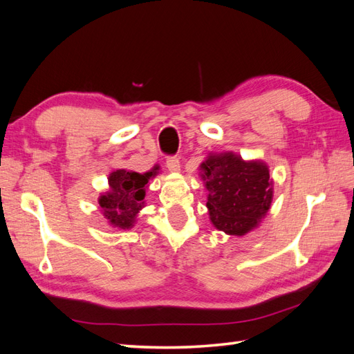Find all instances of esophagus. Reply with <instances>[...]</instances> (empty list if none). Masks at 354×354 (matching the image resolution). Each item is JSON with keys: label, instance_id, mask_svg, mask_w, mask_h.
Listing matches in <instances>:
<instances>
[{"label": "esophagus", "instance_id": "1", "mask_svg": "<svg viewBox=\"0 0 354 354\" xmlns=\"http://www.w3.org/2000/svg\"><path fill=\"white\" fill-rule=\"evenodd\" d=\"M165 165L169 171H173V173H174V171L180 169V160H178L177 156H168L167 160H165Z\"/></svg>", "mask_w": 354, "mask_h": 354}]
</instances>
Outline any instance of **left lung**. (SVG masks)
I'll return each mask as SVG.
<instances>
[{"instance_id": "left-lung-1", "label": "left lung", "mask_w": 354, "mask_h": 354, "mask_svg": "<svg viewBox=\"0 0 354 354\" xmlns=\"http://www.w3.org/2000/svg\"><path fill=\"white\" fill-rule=\"evenodd\" d=\"M208 190L207 207L214 226L227 234L242 236L254 229L269 211L273 183L263 162H245L239 156L223 153L202 164Z\"/></svg>"}]
</instances>
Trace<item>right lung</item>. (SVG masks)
Masks as SVG:
<instances>
[{
	"label": "right lung",
	"instance_id": "1",
	"mask_svg": "<svg viewBox=\"0 0 354 354\" xmlns=\"http://www.w3.org/2000/svg\"><path fill=\"white\" fill-rule=\"evenodd\" d=\"M158 167L145 174L134 171L116 169L109 176V192L100 196L103 216L118 229L133 227L136 214L142 208L145 189L149 178L156 174Z\"/></svg>",
	"mask_w": 354,
	"mask_h": 354
}]
</instances>
